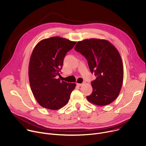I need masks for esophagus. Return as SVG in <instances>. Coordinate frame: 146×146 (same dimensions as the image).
<instances>
[{
	"label": "esophagus",
	"instance_id": "obj_1",
	"mask_svg": "<svg viewBox=\"0 0 146 146\" xmlns=\"http://www.w3.org/2000/svg\"><path fill=\"white\" fill-rule=\"evenodd\" d=\"M76 84H77V86H78L80 87V86H82L83 84V83H76Z\"/></svg>",
	"mask_w": 146,
	"mask_h": 146
}]
</instances>
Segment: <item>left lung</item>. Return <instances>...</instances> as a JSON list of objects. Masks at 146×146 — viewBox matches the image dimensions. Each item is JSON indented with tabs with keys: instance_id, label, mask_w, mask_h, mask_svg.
I'll return each instance as SVG.
<instances>
[{
	"instance_id": "left-lung-1",
	"label": "left lung",
	"mask_w": 146,
	"mask_h": 146,
	"mask_svg": "<svg viewBox=\"0 0 146 146\" xmlns=\"http://www.w3.org/2000/svg\"><path fill=\"white\" fill-rule=\"evenodd\" d=\"M75 50L86 58L90 72L97 76L92 82L93 92L86 97L87 100L98 106L111 103L123 82V64L117 49L107 40L91 38L78 41Z\"/></svg>"
}]
</instances>
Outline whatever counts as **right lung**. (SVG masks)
<instances>
[{"label":"right lung","instance_id":"1","mask_svg":"<svg viewBox=\"0 0 146 146\" xmlns=\"http://www.w3.org/2000/svg\"><path fill=\"white\" fill-rule=\"evenodd\" d=\"M76 42L60 37L40 41L34 48L29 66V79L32 93L43 108L57 110L65 106L76 84L56 79L60 75L64 58Z\"/></svg>","mask_w":146,"mask_h":146}]
</instances>
